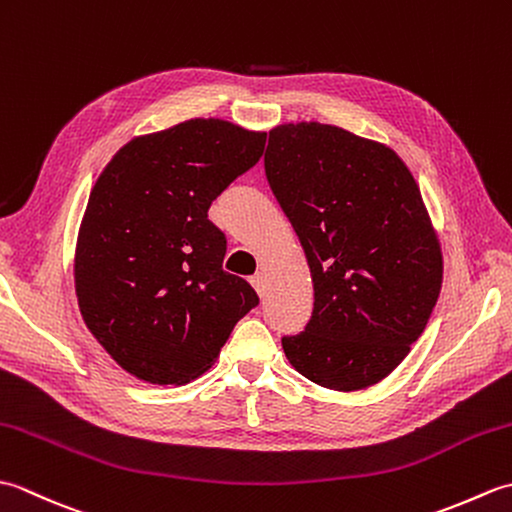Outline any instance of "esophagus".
Wrapping results in <instances>:
<instances>
[{
	"mask_svg": "<svg viewBox=\"0 0 512 512\" xmlns=\"http://www.w3.org/2000/svg\"><path fill=\"white\" fill-rule=\"evenodd\" d=\"M248 281H250V286H253L259 292V297H264V275L257 273V275L250 277Z\"/></svg>",
	"mask_w": 512,
	"mask_h": 512,
	"instance_id": "34e87169",
	"label": "esophagus"
}]
</instances>
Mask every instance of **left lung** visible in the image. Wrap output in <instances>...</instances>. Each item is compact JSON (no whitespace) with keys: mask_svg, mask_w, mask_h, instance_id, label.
I'll use <instances>...</instances> for the list:
<instances>
[{"mask_svg":"<svg viewBox=\"0 0 512 512\" xmlns=\"http://www.w3.org/2000/svg\"><path fill=\"white\" fill-rule=\"evenodd\" d=\"M264 167L314 284L306 328L281 336L290 365L336 391L378 383L440 295L442 255L416 180L389 147L321 123L275 127Z\"/></svg>","mask_w":512,"mask_h":512,"instance_id":"8db88e82","label":"left lung"}]
</instances>
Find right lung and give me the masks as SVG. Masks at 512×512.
Instances as JSON below:
<instances>
[{
  "label": "right lung",
  "mask_w": 512,
  "mask_h": 512,
  "mask_svg": "<svg viewBox=\"0 0 512 512\" xmlns=\"http://www.w3.org/2000/svg\"><path fill=\"white\" fill-rule=\"evenodd\" d=\"M266 134L193 118L134 138L90 193L74 279L83 321L129 374L156 385L200 376L259 297L226 273L209 206L253 169Z\"/></svg>",
  "instance_id": "obj_1"
}]
</instances>
